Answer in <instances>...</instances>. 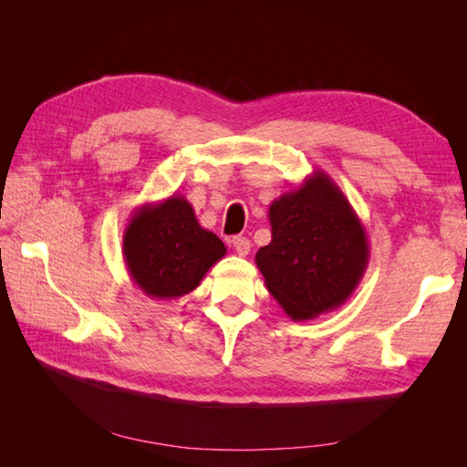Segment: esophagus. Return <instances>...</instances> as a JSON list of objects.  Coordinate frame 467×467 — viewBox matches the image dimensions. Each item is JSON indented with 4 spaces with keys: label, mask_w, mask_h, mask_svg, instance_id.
I'll return each instance as SVG.
<instances>
[{
    "label": "esophagus",
    "mask_w": 467,
    "mask_h": 467,
    "mask_svg": "<svg viewBox=\"0 0 467 467\" xmlns=\"http://www.w3.org/2000/svg\"><path fill=\"white\" fill-rule=\"evenodd\" d=\"M232 245H234V249H235V253L239 257H245V255H249V251H251V242L247 237H244V235H235V237H232Z\"/></svg>",
    "instance_id": "obj_1"
}]
</instances>
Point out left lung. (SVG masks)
<instances>
[{
    "mask_svg": "<svg viewBox=\"0 0 467 467\" xmlns=\"http://www.w3.org/2000/svg\"><path fill=\"white\" fill-rule=\"evenodd\" d=\"M271 244L255 263L273 298L294 321L341 307L370 259L366 228L337 182L316 169L268 206Z\"/></svg>",
    "mask_w": 467,
    "mask_h": 467,
    "instance_id": "1",
    "label": "left lung"
}]
</instances>
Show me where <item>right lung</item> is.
Wrapping results in <instances>:
<instances>
[{
    "label": "right lung",
    "mask_w": 467,
    "mask_h": 467,
    "mask_svg": "<svg viewBox=\"0 0 467 467\" xmlns=\"http://www.w3.org/2000/svg\"><path fill=\"white\" fill-rule=\"evenodd\" d=\"M225 251L182 194L140 206L122 235L129 275L151 300H177L192 292Z\"/></svg>",
    "instance_id": "obj_1"
}]
</instances>
